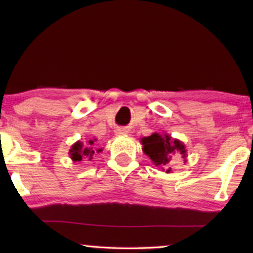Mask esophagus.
<instances>
[{
	"instance_id": "obj_1",
	"label": "esophagus",
	"mask_w": 253,
	"mask_h": 253,
	"mask_svg": "<svg viewBox=\"0 0 253 253\" xmlns=\"http://www.w3.org/2000/svg\"><path fill=\"white\" fill-rule=\"evenodd\" d=\"M115 133L116 136H124V134L127 133V131L126 129H123V127H119V129L115 131Z\"/></svg>"
}]
</instances>
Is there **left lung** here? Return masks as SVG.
Here are the masks:
<instances>
[{
	"mask_svg": "<svg viewBox=\"0 0 253 253\" xmlns=\"http://www.w3.org/2000/svg\"><path fill=\"white\" fill-rule=\"evenodd\" d=\"M143 152L150 157L157 167L170 172V162L175 157H181L186 162V148L181 140L174 139L168 133L154 132L140 139Z\"/></svg>",
	"mask_w": 253,
	"mask_h": 253,
	"instance_id": "obj_1",
	"label": "left lung"
}]
</instances>
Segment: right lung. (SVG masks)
Segmentation results:
<instances>
[{"mask_svg": "<svg viewBox=\"0 0 253 253\" xmlns=\"http://www.w3.org/2000/svg\"><path fill=\"white\" fill-rule=\"evenodd\" d=\"M95 141V138L94 139H89L88 141H85V143H83L81 140L76 141V143L71 146L70 150H69V155H70L71 160L75 162H79L84 160V159L92 160L95 154L101 153L103 148L96 146Z\"/></svg>", "mask_w": 253, "mask_h": 253, "instance_id": "1", "label": "right lung"}]
</instances>
